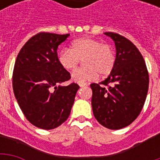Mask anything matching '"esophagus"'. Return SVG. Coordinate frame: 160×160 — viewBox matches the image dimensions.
I'll use <instances>...</instances> for the list:
<instances>
[{
  "label": "esophagus",
  "instance_id": "34e87169",
  "mask_svg": "<svg viewBox=\"0 0 160 160\" xmlns=\"http://www.w3.org/2000/svg\"><path fill=\"white\" fill-rule=\"evenodd\" d=\"M80 85V87H86L87 86V84H79Z\"/></svg>",
  "mask_w": 160,
  "mask_h": 160
}]
</instances>
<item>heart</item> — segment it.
<instances>
[{
    "mask_svg": "<svg viewBox=\"0 0 160 160\" xmlns=\"http://www.w3.org/2000/svg\"><path fill=\"white\" fill-rule=\"evenodd\" d=\"M85 68L72 73V80L79 84L95 80L98 73L102 77L109 75L114 69L116 53L113 47L92 38H80L73 40L69 49H62L58 54V62L65 70L74 69L80 61Z\"/></svg>",
    "mask_w": 160,
    "mask_h": 160,
    "instance_id": "heart-1",
    "label": "heart"
}]
</instances>
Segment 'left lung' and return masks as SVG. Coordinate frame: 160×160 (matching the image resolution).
Segmentation results:
<instances>
[{
	"mask_svg": "<svg viewBox=\"0 0 160 160\" xmlns=\"http://www.w3.org/2000/svg\"><path fill=\"white\" fill-rule=\"evenodd\" d=\"M114 40V69L104 81L91 84L92 106L97 121L110 129H120L134 122L143 108L149 75L143 56L130 40L118 33L104 32Z\"/></svg>",
	"mask_w": 160,
	"mask_h": 160,
	"instance_id": "obj_1",
	"label": "left lung"
}]
</instances>
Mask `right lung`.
Returning <instances> with one entry per match:
<instances>
[{"label": "right lung", "instance_id": "add662e5", "mask_svg": "<svg viewBox=\"0 0 160 160\" xmlns=\"http://www.w3.org/2000/svg\"><path fill=\"white\" fill-rule=\"evenodd\" d=\"M69 34L39 32L32 37L17 56L12 89L23 114L42 129H53L69 117L80 86L71 83L69 72L60 65L57 48Z\"/></svg>", "mask_w": 160, "mask_h": 160}]
</instances>
